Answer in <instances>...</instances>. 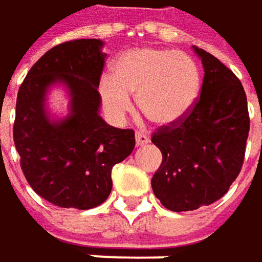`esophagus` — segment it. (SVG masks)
I'll return each mask as SVG.
<instances>
[{
  "mask_svg": "<svg viewBox=\"0 0 262 262\" xmlns=\"http://www.w3.org/2000/svg\"><path fill=\"white\" fill-rule=\"evenodd\" d=\"M136 143L137 146H143L149 143V137L145 133H136Z\"/></svg>",
  "mask_w": 262,
  "mask_h": 262,
  "instance_id": "34e87169",
  "label": "esophagus"
}]
</instances>
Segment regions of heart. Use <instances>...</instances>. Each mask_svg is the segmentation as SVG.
<instances>
[{
  "label": "heart",
  "instance_id": "obj_1",
  "mask_svg": "<svg viewBox=\"0 0 262 262\" xmlns=\"http://www.w3.org/2000/svg\"><path fill=\"white\" fill-rule=\"evenodd\" d=\"M201 85L196 62L186 53L169 49L140 47L122 53L113 64V76L99 82L105 114L120 123L133 110L129 94L152 123L169 126L194 106Z\"/></svg>",
  "mask_w": 262,
  "mask_h": 262
}]
</instances>
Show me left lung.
<instances>
[{"instance_id": "left-lung-1", "label": "left lung", "mask_w": 262, "mask_h": 262, "mask_svg": "<svg viewBox=\"0 0 262 262\" xmlns=\"http://www.w3.org/2000/svg\"><path fill=\"white\" fill-rule=\"evenodd\" d=\"M192 49L204 70L200 99L182 120L152 136L163 160L151 186L174 212L209 206L229 191L241 171L250 128L239 79L210 53Z\"/></svg>"}]
</instances>
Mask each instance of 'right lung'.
<instances>
[{
    "label": "right lung",
    "mask_w": 262,
    "mask_h": 262,
    "mask_svg": "<svg viewBox=\"0 0 262 262\" xmlns=\"http://www.w3.org/2000/svg\"><path fill=\"white\" fill-rule=\"evenodd\" d=\"M100 39H76L49 50L27 73L16 97L13 140L32 189L59 207L91 209L113 188L111 169L134 149L133 129L100 116L99 79L106 55ZM62 86L69 113L55 118L48 94Z\"/></svg>",
    "instance_id": "add662e5"
}]
</instances>
